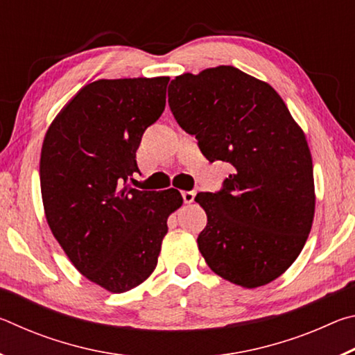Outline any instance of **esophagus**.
Returning a JSON list of instances; mask_svg holds the SVG:
<instances>
[{
    "instance_id": "1",
    "label": "esophagus",
    "mask_w": 355,
    "mask_h": 355,
    "mask_svg": "<svg viewBox=\"0 0 355 355\" xmlns=\"http://www.w3.org/2000/svg\"><path fill=\"white\" fill-rule=\"evenodd\" d=\"M182 197L184 203H192L196 199V191H183Z\"/></svg>"
}]
</instances>
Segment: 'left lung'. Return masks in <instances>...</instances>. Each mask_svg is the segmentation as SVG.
<instances>
[{"instance_id": "left-lung-1", "label": "left lung", "mask_w": 355, "mask_h": 355, "mask_svg": "<svg viewBox=\"0 0 355 355\" xmlns=\"http://www.w3.org/2000/svg\"><path fill=\"white\" fill-rule=\"evenodd\" d=\"M169 106L208 161L233 171L218 192H200L197 238L211 271L244 288L284 274L302 250L315 214L313 164L304 131L280 95L232 65L171 81Z\"/></svg>"}]
</instances>
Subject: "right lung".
Returning <instances> with one entry per match:
<instances>
[{
	"label": "right lung",
	"instance_id": "right-lung-1",
	"mask_svg": "<svg viewBox=\"0 0 355 355\" xmlns=\"http://www.w3.org/2000/svg\"><path fill=\"white\" fill-rule=\"evenodd\" d=\"M167 76L84 86L48 128L40 155L46 222L73 266L111 293L142 284L158 263L175 189L139 191L136 150L166 107Z\"/></svg>",
	"mask_w": 355,
	"mask_h": 355
}]
</instances>
